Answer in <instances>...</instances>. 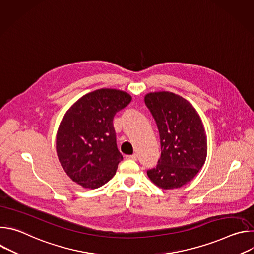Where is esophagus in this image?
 <instances>
[{
  "instance_id": "34e87169",
  "label": "esophagus",
  "mask_w": 254,
  "mask_h": 254,
  "mask_svg": "<svg viewBox=\"0 0 254 254\" xmlns=\"http://www.w3.org/2000/svg\"><path fill=\"white\" fill-rule=\"evenodd\" d=\"M127 160H136V158H137V155L136 154H133V155H127V157H126Z\"/></svg>"
}]
</instances>
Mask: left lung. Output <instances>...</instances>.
<instances>
[{"mask_svg": "<svg viewBox=\"0 0 254 254\" xmlns=\"http://www.w3.org/2000/svg\"><path fill=\"white\" fill-rule=\"evenodd\" d=\"M144 103L156 121L161 140V158L147 174L162 189L182 187L198 174L207 157L202 121L188 100L173 92L148 93Z\"/></svg>", "mask_w": 254, "mask_h": 254, "instance_id": "obj_1", "label": "left lung"}]
</instances>
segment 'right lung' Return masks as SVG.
Returning a JSON list of instances; mask_svg holds the SVG:
<instances>
[{
	"mask_svg": "<svg viewBox=\"0 0 254 254\" xmlns=\"http://www.w3.org/2000/svg\"><path fill=\"white\" fill-rule=\"evenodd\" d=\"M130 100L125 91L101 88L83 95L67 111L57 131L56 151L73 182L96 189L115 176L124 158L113 121Z\"/></svg>",
	"mask_w": 254,
	"mask_h": 254,
	"instance_id": "1",
	"label": "right lung"
}]
</instances>
